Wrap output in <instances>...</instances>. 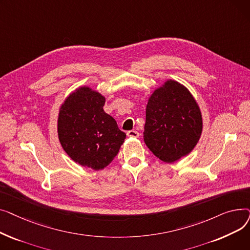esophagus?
I'll use <instances>...</instances> for the list:
<instances>
[{
  "mask_svg": "<svg viewBox=\"0 0 250 250\" xmlns=\"http://www.w3.org/2000/svg\"><path fill=\"white\" fill-rule=\"evenodd\" d=\"M126 136L129 138H139L140 134L137 132V130H128L126 133Z\"/></svg>",
  "mask_w": 250,
  "mask_h": 250,
  "instance_id": "obj_1",
  "label": "esophagus"
}]
</instances>
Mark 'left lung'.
Wrapping results in <instances>:
<instances>
[{
    "label": "left lung",
    "instance_id": "obj_1",
    "mask_svg": "<svg viewBox=\"0 0 250 250\" xmlns=\"http://www.w3.org/2000/svg\"><path fill=\"white\" fill-rule=\"evenodd\" d=\"M203 133L198 101L181 83L168 79L150 95L146 107L144 141L165 163L188 155Z\"/></svg>",
    "mask_w": 250,
    "mask_h": 250
}]
</instances>
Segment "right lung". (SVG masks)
I'll use <instances>...</instances> for the list:
<instances>
[{
	"label": "right lung",
	"instance_id": "obj_1",
	"mask_svg": "<svg viewBox=\"0 0 250 250\" xmlns=\"http://www.w3.org/2000/svg\"><path fill=\"white\" fill-rule=\"evenodd\" d=\"M105 96L81 86L65 97L58 116V136L63 151L81 166L107 167L125 140L114 118L103 110Z\"/></svg>",
	"mask_w": 250,
	"mask_h": 250
}]
</instances>
